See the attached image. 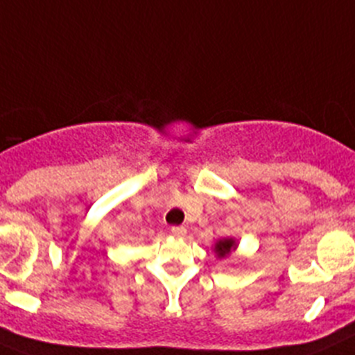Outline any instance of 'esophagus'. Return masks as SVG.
<instances>
[{
	"mask_svg": "<svg viewBox=\"0 0 355 355\" xmlns=\"http://www.w3.org/2000/svg\"><path fill=\"white\" fill-rule=\"evenodd\" d=\"M171 234L174 235V237H184V235H187V228H184V226H172Z\"/></svg>",
	"mask_w": 355,
	"mask_h": 355,
	"instance_id": "esophagus-1",
	"label": "esophagus"
}]
</instances>
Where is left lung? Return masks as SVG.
Masks as SVG:
<instances>
[{
	"label": "left lung",
	"mask_w": 355,
	"mask_h": 355,
	"mask_svg": "<svg viewBox=\"0 0 355 355\" xmlns=\"http://www.w3.org/2000/svg\"><path fill=\"white\" fill-rule=\"evenodd\" d=\"M237 249V241L235 239H221V241L216 242L214 252L218 258H226V256L234 252Z\"/></svg>",
	"instance_id": "8db88e82"
}]
</instances>
